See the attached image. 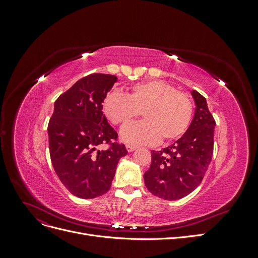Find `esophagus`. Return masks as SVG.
Segmentation results:
<instances>
[{
	"instance_id": "34e87169",
	"label": "esophagus",
	"mask_w": 258,
	"mask_h": 258,
	"mask_svg": "<svg viewBox=\"0 0 258 258\" xmlns=\"http://www.w3.org/2000/svg\"><path fill=\"white\" fill-rule=\"evenodd\" d=\"M126 148H127V151H128L129 153H131V152H134V151L137 150V146L131 145V144H127V145H126Z\"/></svg>"
}]
</instances>
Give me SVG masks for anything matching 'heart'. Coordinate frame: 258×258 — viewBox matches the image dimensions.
I'll use <instances>...</instances> for the list:
<instances>
[{"mask_svg":"<svg viewBox=\"0 0 258 258\" xmlns=\"http://www.w3.org/2000/svg\"><path fill=\"white\" fill-rule=\"evenodd\" d=\"M102 107L106 118L120 127L143 114L144 121L121 131L123 141L135 145H152L160 139L165 143L175 141L188 129L192 116L190 99L161 81L136 84L126 96L117 91L107 93Z\"/></svg>","mask_w":258,"mask_h":258,"instance_id":"1","label":"heart"}]
</instances>
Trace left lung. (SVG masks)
Here are the masks:
<instances>
[{"label":"left lung","instance_id":"1","mask_svg":"<svg viewBox=\"0 0 258 258\" xmlns=\"http://www.w3.org/2000/svg\"><path fill=\"white\" fill-rule=\"evenodd\" d=\"M195 114L188 129L171 146L152 151L151 167L144 173V183L155 196L177 200L197 188L204 178L213 155L215 120L207 100L191 91Z\"/></svg>","mask_w":258,"mask_h":258}]
</instances>
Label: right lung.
<instances>
[{"label":"right lung","instance_id":"obj_1","mask_svg":"<svg viewBox=\"0 0 258 258\" xmlns=\"http://www.w3.org/2000/svg\"><path fill=\"white\" fill-rule=\"evenodd\" d=\"M117 77L90 74L77 81L56 100L48 123L52 167L67 189L82 199H92L111 188L117 163L126 146L114 142L117 132L108 124L102 102ZM107 143L106 151L96 147Z\"/></svg>","mask_w":258,"mask_h":258}]
</instances>
